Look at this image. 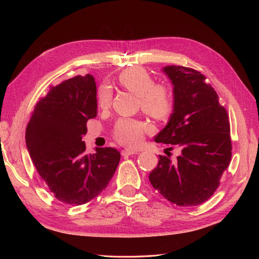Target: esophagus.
Returning a JSON list of instances; mask_svg holds the SVG:
<instances>
[{"label":"esophagus","mask_w":259,"mask_h":259,"mask_svg":"<svg viewBox=\"0 0 259 259\" xmlns=\"http://www.w3.org/2000/svg\"><path fill=\"white\" fill-rule=\"evenodd\" d=\"M137 153H138V151L133 150V149H123V150L121 151V154L123 156H125V155H132V154H137Z\"/></svg>","instance_id":"esophagus-1"}]
</instances>
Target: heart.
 <instances>
[{
    "mask_svg": "<svg viewBox=\"0 0 259 259\" xmlns=\"http://www.w3.org/2000/svg\"><path fill=\"white\" fill-rule=\"evenodd\" d=\"M119 82L123 88L136 95L142 110L155 120H164L170 115L174 109L173 93L167 85L154 84L153 77L142 67L125 69L119 75ZM111 104V92L103 85L97 93V106L108 109ZM147 125L140 120L121 117L116 121L112 132L117 143L128 147H136L142 143Z\"/></svg>",
    "mask_w": 259,
    "mask_h": 259,
    "instance_id": "obj_1",
    "label": "heart"
}]
</instances>
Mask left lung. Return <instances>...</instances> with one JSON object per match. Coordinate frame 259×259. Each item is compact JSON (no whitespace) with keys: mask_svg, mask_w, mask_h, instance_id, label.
<instances>
[{"mask_svg":"<svg viewBox=\"0 0 259 259\" xmlns=\"http://www.w3.org/2000/svg\"><path fill=\"white\" fill-rule=\"evenodd\" d=\"M174 85V111L154 140L170 144L179 156L159 155L149 175L155 190L178 206H195L207 201L221 184L231 160L230 122L226 109L205 75L192 68L163 69Z\"/></svg>","mask_w":259,"mask_h":259,"instance_id":"1","label":"left lung"}]
</instances>
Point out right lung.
<instances>
[{"label": "right lung", "mask_w": 259, "mask_h": 259, "mask_svg": "<svg viewBox=\"0 0 259 259\" xmlns=\"http://www.w3.org/2000/svg\"><path fill=\"white\" fill-rule=\"evenodd\" d=\"M96 115L95 79L76 75L51 86L27 125L31 160L54 197L66 204L82 205L96 198L120 162L114 148H96V153L86 154L82 137L86 123Z\"/></svg>", "instance_id": "obj_1"}]
</instances>
